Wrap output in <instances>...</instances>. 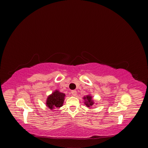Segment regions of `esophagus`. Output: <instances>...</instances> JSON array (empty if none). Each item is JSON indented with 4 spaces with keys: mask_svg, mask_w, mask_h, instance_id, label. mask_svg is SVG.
<instances>
[{
    "mask_svg": "<svg viewBox=\"0 0 148 148\" xmlns=\"http://www.w3.org/2000/svg\"><path fill=\"white\" fill-rule=\"evenodd\" d=\"M77 91H75V90L71 91V96H77Z\"/></svg>",
    "mask_w": 148,
    "mask_h": 148,
    "instance_id": "1",
    "label": "esophagus"
}]
</instances>
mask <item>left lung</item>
Here are the masks:
<instances>
[{
    "instance_id": "1",
    "label": "left lung",
    "mask_w": 148,
    "mask_h": 148,
    "mask_svg": "<svg viewBox=\"0 0 148 148\" xmlns=\"http://www.w3.org/2000/svg\"><path fill=\"white\" fill-rule=\"evenodd\" d=\"M84 99V104L86 105L89 109L91 108L92 106L95 104V101L92 99V96L91 95H86L83 97Z\"/></svg>"
}]
</instances>
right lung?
Instances as JSON below:
<instances>
[{
  "label": "right lung",
  "mask_w": 148,
  "mask_h": 148,
  "mask_svg": "<svg viewBox=\"0 0 148 148\" xmlns=\"http://www.w3.org/2000/svg\"><path fill=\"white\" fill-rule=\"evenodd\" d=\"M65 95L61 92L59 90H55L50 95H49L46 99V106L51 110L56 108H60L64 104Z\"/></svg>",
  "instance_id": "add662e5"
}]
</instances>
